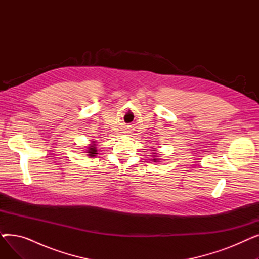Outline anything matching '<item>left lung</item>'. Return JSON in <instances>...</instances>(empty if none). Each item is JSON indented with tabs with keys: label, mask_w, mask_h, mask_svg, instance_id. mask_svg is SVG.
Listing matches in <instances>:
<instances>
[{
	"label": "left lung",
	"mask_w": 259,
	"mask_h": 259,
	"mask_svg": "<svg viewBox=\"0 0 259 259\" xmlns=\"http://www.w3.org/2000/svg\"><path fill=\"white\" fill-rule=\"evenodd\" d=\"M154 161H156V159H154Z\"/></svg>",
	"instance_id": "1"
}]
</instances>
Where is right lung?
Returning a JSON list of instances; mask_svg holds the SVG:
<instances>
[{"label": "right lung", "mask_w": 259, "mask_h": 259, "mask_svg": "<svg viewBox=\"0 0 259 259\" xmlns=\"http://www.w3.org/2000/svg\"><path fill=\"white\" fill-rule=\"evenodd\" d=\"M88 155L89 156H94V154H98L97 153V150H95V147H90L89 150H88Z\"/></svg>", "instance_id": "right-lung-1"}]
</instances>
